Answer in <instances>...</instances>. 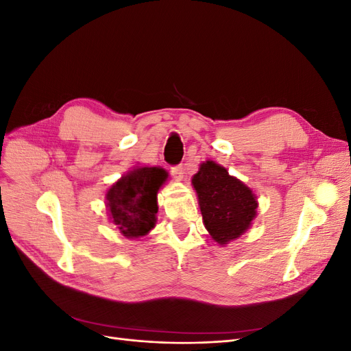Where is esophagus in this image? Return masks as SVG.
Instances as JSON below:
<instances>
[{
	"instance_id": "esophagus-1",
	"label": "esophagus",
	"mask_w": 351,
	"mask_h": 351,
	"mask_svg": "<svg viewBox=\"0 0 351 351\" xmlns=\"http://www.w3.org/2000/svg\"><path fill=\"white\" fill-rule=\"evenodd\" d=\"M171 174L176 180H183L184 177V168L182 165H176L171 168Z\"/></svg>"
}]
</instances>
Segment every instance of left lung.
I'll use <instances>...</instances> for the list:
<instances>
[{
  "label": "left lung",
  "mask_w": 351,
  "mask_h": 351,
  "mask_svg": "<svg viewBox=\"0 0 351 351\" xmlns=\"http://www.w3.org/2000/svg\"><path fill=\"white\" fill-rule=\"evenodd\" d=\"M192 183L205 227L217 243L227 244L250 227L258 202L252 190L231 177L224 167L214 161L204 162Z\"/></svg>",
  "instance_id": "8db88e82"
}]
</instances>
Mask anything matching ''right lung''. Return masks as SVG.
<instances>
[{"label":"right lung","instance_id":"add662e5","mask_svg":"<svg viewBox=\"0 0 351 351\" xmlns=\"http://www.w3.org/2000/svg\"><path fill=\"white\" fill-rule=\"evenodd\" d=\"M167 177L162 168H136L108 190L110 217L124 237H142L155 227L156 193Z\"/></svg>","mask_w":351,"mask_h":351}]
</instances>
